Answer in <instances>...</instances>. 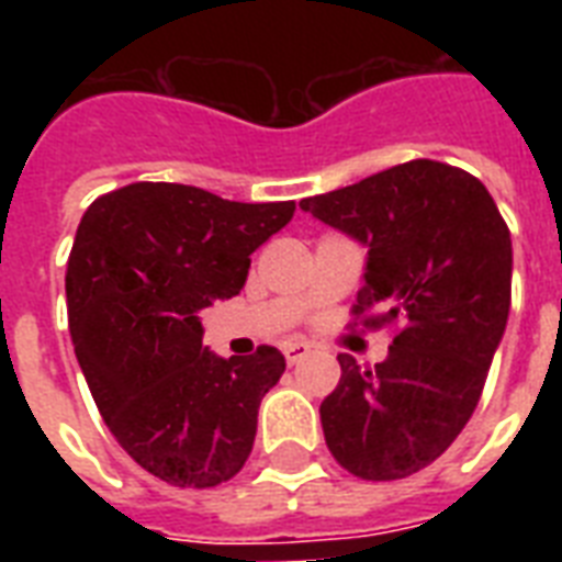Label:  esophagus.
Instances as JSON below:
<instances>
[{
    "instance_id": "1",
    "label": "esophagus",
    "mask_w": 562,
    "mask_h": 562,
    "mask_svg": "<svg viewBox=\"0 0 562 562\" xmlns=\"http://www.w3.org/2000/svg\"><path fill=\"white\" fill-rule=\"evenodd\" d=\"M308 352H312L308 344H289V347H285V361H289V364H297L300 359H306Z\"/></svg>"
}]
</instances>
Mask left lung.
Instances as JSON below:
<instances>
[{"mask_svg":"<svg viewBox=\"0 0 562 562\" xmlns=\"http://www.w3.org/2000/svg\"><path fill=\"white\" fill-rule=\"evenodd\" d=\"M361 247L356 312L400 324L387 359L361 370L341 352V382L321 402L329 452L368 481L405 479L452 446L479 405L510 312V233L479 178L411 160L300 203Z\"/></svg>","mask_w":562,"mask_h":562,"instance_id":"obj_1","label":"left lung"}]
</instances>
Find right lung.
Wrapping results in <instances>:
<instances>
[{
	"instance_id": "add662e5",
	"label": "right lung",
	"mask_w": 562,
	"mask_h": 562,
	"mask_svg": "<svg viewBox=\"0 0 562 562\" xmlns=\"http://www.w3.org/2000/svg\"><path fill=\"white\" fill-rule=\"evenodd\" d=\"M294 201L238 203L183 183H131L83 212L66 268L75 356L122 449L175 487L229 481L254 449L259 402L280 382L273 347L221 359L203 308L236 297L250 254Z\"/></svg>"
}]
</instances>
